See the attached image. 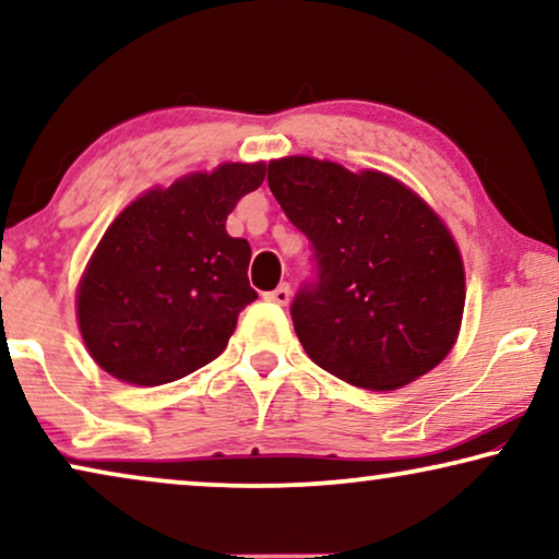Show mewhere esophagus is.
I'll return each instance as SVG.
<instances>
[{
	"instance_id": "34e87169",
	"label": "esophagus",
	"mask_w": 559,
	"mask_h": 559,
	"mask_svg": "<svg viewBox=\"0 0 559 559\" xmlns=\"http://www.w3.org/2000/svg\"><path fill=\"white\" fill-rule=\"evenodd\" d=\"M289 297H293V289H289L287 282H282L280 287H274L272 293H266V300L270 302H277V305H287Z\"/></svg>"
}]
</instances>
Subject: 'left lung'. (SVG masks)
I'll list each match as a JSON object with an SVG mask.
<instances>
[{
    "instance_id": "8db88e82",
    "label": "left lung",
    "mask_w": 559,
    "mask_h": 559,
    "mask_svg": "<svg viewBox=\"0 0 559 559\" xmlns=\"http://www.w3.org/2000/svg\"><path fill=\"white\" fill-rule=\"evenodd\" d=\"M266 182L312 243L316 277L289 308L305 354L371 392L432 371L465 305L461 251L438 213L392 175L331 159H272Z\"/></svg>"
}]
</instances>
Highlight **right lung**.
Returning a JSON list of instances; mask_svg holds the SVG:
<instances>
[{
	"mask_svg": "<svg viewBox=\"0 0 559 559\" xmlns=\"http://www.w3.org/2000/svg\"><path fill=\"white\" fill-rule=\"evenodd\" d=\"M264 173L224 163L147 190L114 218L75 297L83 343L106 373L159 386L221 356L257 300L251 247L226 234V218Z\"/></svg>",
	"mask_w": 559,
	"mask_h": 559,
	"instance_id": "1",
	"label": "right lung"
}]
</instances>
